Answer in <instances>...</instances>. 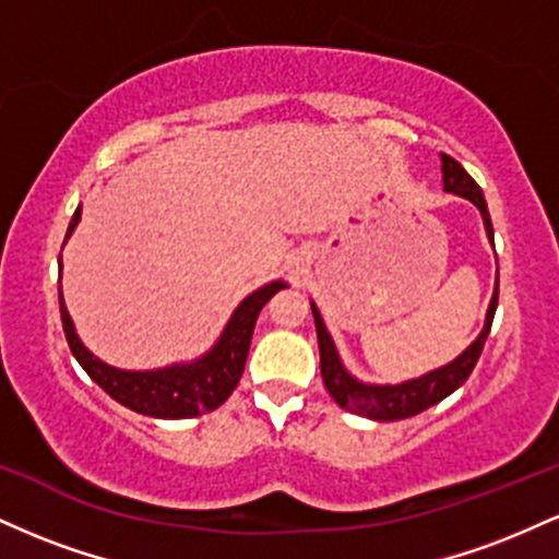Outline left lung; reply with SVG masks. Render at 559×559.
I'll return each instance as SVG.
<instances>
[{
  "instance_id": "obj_1",
  "label": "left lung",
  "mask_w": 559,
  "mask_h": 559,
  "mask_svg": "<svg viewBox=\"0 0 559 559\" xmlns=\"http://www.w3.org/2000/svg\"><path fill=\"white\" fill-rule=\"evenodd\" d=\"M441 183H444L447 194L463 197L467 202H473L478 207L480 217H484V228L489 241L493 243V228L489 207H486V199L480 186L467 176V170L457 159L449 155H441ZM497 299H499V271L497 281H493V294L489 301V310H486L484 329L476 336V342H471L467 349L460 352L452 362L441 365V368L428 370L418 378H409L402 383H365L360 378H355L349 370L344 368L342 357H338L336 344H333L329 329H325L323 316H320L316 301H310L312 318H316V331H318V346H320V373H323L325 389L333 396V402L338 407H344L346 413L362 415V418L378 420V423H391L402 418H413V415L423 413V409L433 407L441 400H447L452 391H457L467 381V376L476 368L480 352H484L486 336L491 331L493 312H497Z\"/></svg>"
}]
</instances>
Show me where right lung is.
Instances as JSON below:
<instances>
[{
  "label": "right lung",
  "instance_id": "add662e5",
  "mask_svg": "<svg viewBox=\"0 0 559 559\" xmlns=\"http://www.w3.org/2000/svg\"><path fill=\"white\" fill-rule=\"evenodd\" d=\"M79 221L81 204L73 213V221H70L66 241L73 236ZM66 241H62V247H66ZM281 288H286V281H271V284L260 286L258 292L243 297L239 301V307L234 310V316L228 318L226 329L217 336V342L210 346L202 357H197V360L191 362H173L155 370L115 368V365L99 360L94 352H88V346L83 344L79 333H75L73 318H70L66 299H62V286L60 316L73 357L81 362V368L92 376V381L99 383L115 402H120L123 407L133 409V413L139 415H150V418L181 420L213 413L215 407H221V404L234 394L236 383H239V378L243 373V365H247L249 344H252L254 323H258L260 310L273 299V294L281 292Z\"/></svg>",
  "mask_w": 559,
  "mask_h": 559
}]
</instances>
